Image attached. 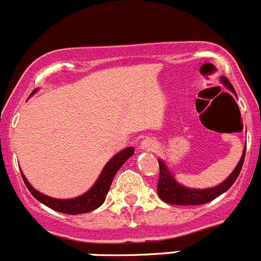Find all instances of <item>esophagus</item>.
Instances as JSON below:
<instances>
[{
  "instance_id": "obj_1",
  "label": "esophagus",
  "mask_w": 261,
  "mask_h": 261,
  "mask_svg": "<svg viewBox=\"0 0 261 261\" xmlns=\"http://www.w3.org/2000/svg\"><path fill=\"white\" fill-rule=\"evenodd\" d=\"M141 147H142V149L149 150V152H153V150L155 149V144H154V142L152 141V139H144V141L142 142Z\"/></svg>"
}]
</instances>
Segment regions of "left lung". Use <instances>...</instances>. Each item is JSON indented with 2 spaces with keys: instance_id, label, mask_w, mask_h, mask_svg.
Returning a JSON list of instances; mask_svg holds the SVG:
<instances>
[{
  "instance_id": "1",
  "label": "left lung",
  "mask_w": 261,
  "mask_h": 261,
  "mask_svg": "<svg viewBox=\"0 0 261 261\" xmlns=\"http://www.w3.org/2000/svg\"><path fill=\"white\" fill-rule=\"evenodd\" d=\"M220 82L225 88L237 96L234 88L224 75L220 77ZM245 150L246 145L244 147L242 158H240L239 163L234 168V170L229 174L228 178L220 183L219 186L206 188V189H195V188H188L183 184L179 183L175 179V176L170 173L169 168L167 167L164 161L158 159L159 168H161V176H159L158 181V195L162 200L168 204H174V205H200V204H205L212 201L213 199L218 198L219 195L225 193L226 190L230 188L238 176L240 174V170L243 168L244 158H245Z\"/></svg>"
}]
</instances>
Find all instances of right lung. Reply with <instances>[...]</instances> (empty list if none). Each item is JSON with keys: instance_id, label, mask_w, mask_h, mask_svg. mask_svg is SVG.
<instances>
[{"instance_id": "1", "label": "right lung", "mask_w": 261, "mask_h": 261, "mask_svg": "<svg viewBox=\"0 0 261 261\" xmlns=\"http://www.w3.org/2000/svg\"><path fill=\"white\" fill-rule=\"evenodd\" d=\"M36 91H37V89H36ZM35 92H33V93H35ZM133 154L134 148L127 147L123 150H120L119 153H117L116 155L112 156V158L107 162V164L105 165L102 172H100L96 183L89 188L86 193H83L82 195L71 199H57L42 194L41 192H38V190H36L35 188L31 186L30 181L27 180V178L24 176L23 173H22V170L21 174L27 189L31 192V194L37 199L38 201H41L42 204H44L46 206L56 210V212L63 213V214H85V213L92 212V210L99 208V206L105 203L106 195L108 194L109 188H111L114 175H116V173L120 169V167L127 162V159H129Z\"/></svg>"}]
</instances>
